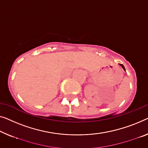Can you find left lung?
<instances>
[{"label": "left lung", "mask_w": 148, "mask_h": 148, "mask_svg": "<svg viewBox=\"0 0 148 148\" xmlns=\"http://www.w3.org/2000/svg\"><path fill=\"white\" fill-rule=\"evenodd\" d=\"M120 65L121 66H122V68H123V70H124V71H125V68H124V66H123V64H120Z\"/></svg>", "instance_id": "obj_1"}]
</instances>
